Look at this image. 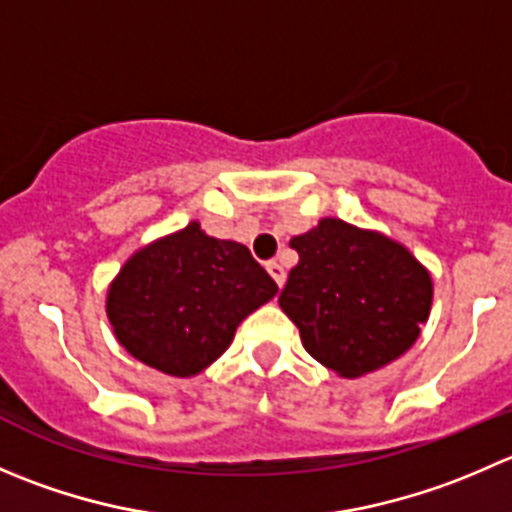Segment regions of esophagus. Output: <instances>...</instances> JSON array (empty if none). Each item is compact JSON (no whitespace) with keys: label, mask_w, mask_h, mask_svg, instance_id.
I'll return each instance as SVG.
<instances>
[{"label":"esophagus","mask_w":512,"mask_h":512,"mask_svg":"<svg viewBox=\"0 0 512 512\" xmlns=\"http://www.w3.org/2000/svg\"><path fill=\"white\" fill-rule=\"evenodd\" d=\"M267 272H270V275H272V280H275L277 282V285H285V267H282L280 265V262H277V260H270V262H267Z\"/></svg>","instance_id":"obj_1"}]
</instances>
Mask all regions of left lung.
I'll return each instance as SVG.
<instances>
[{"label":"left lung","mask_w":512,"mask_h":512,"mask_svg":"<svg viewBox=\"0 0 512 512\" xmlns=\"http://www.w3.org/2000/svg\"><path fill=\"white\" fill-rule=\"evenodd\" d=\"M290 247L300 260L280 307L317 362L360 377L413 347L428 322L433 280L408 247L335 217L292 237Z\"/></svg>","instance_id":"left-lung-1"}]
</instances>
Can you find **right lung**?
Listing matches in <instances>:
<instances>
[{
	"label": "right lung",
	"mask_w": 512,
	"mask_h": 512,
	"mask_svg": "<svg viewBox=\"0 0 512 512\" xmlns=\"http://www.w3.org/2000/svg\"><path fill=\"white\" fill-rule=\"evenodd\" d=\"M275 295V280L245 245L190 222L124 262L107 290V317L132 357L190 377L212 365L237 325Z\"/></svg>",
	"instance_id": "add662e5"
}]
</instances>
